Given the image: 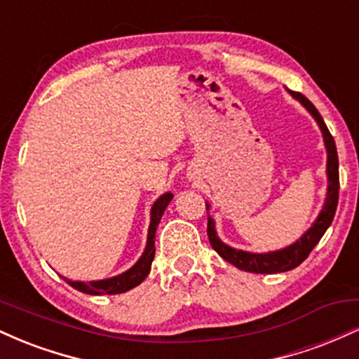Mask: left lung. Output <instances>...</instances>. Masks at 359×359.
<instances>
[{"label":"left lung","mask_w":359,"mask_h":359,"mask_svg":"<svg viewBox=\"0 0 359 359\" xmlns=\"http://www.w3.org/2000/svg\"><path fill=\"white\" fill-rule=\"evenodd\" d=\"M288 94H290L294 100H297L300 104L309 111V114L316 119L317 126H319L320 133H323L325 154H327V163H325L327 191H325L323 209H320L316 221L312 222L311 228H309L297 241L292 243V245H288L282 250L266 251V253H251V251L238 250L226 245V243L221 241V238L217 236L216 221H214L212 216H209L208 212V236L212 248L217 251V255H219L221 258H224L226 262H229L231 265L236 266V269L251 271V273H282V271H288L295 269V266H299L300 263L309 257V253L314 250V246L319 243L320 238L324 236V233L327 231L332 219H334L337 208V196H339V163H337V150L334 138L329 133L327 126H325L319 111L316 109V106L312 104L306 96H302L300 93H294V90H288ZM205 208H208L209 211V209H211V204L205 203Z\"/></svg>","instance_id":"1"}]
</instances>
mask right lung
Returning a JSON list of instances; mask_svg holds the SVG:
<instances>
[{"mask_svg": "<svg viewBox=\"0 0 359 359\" xmlns=\"http://www.w3.org/2000/svg\"><path fill=\"white\" fill-rule=\"evenodd\" d=\"M174 199V194L165 192L155 201L154 205L150 209V226H148V236H147V246L143 250L142 257L138 258V262L135 263L131 269H128L123 273L114 275L111 278H102V280H90V282H74L62 277L69 285L76 288V290L82 292V294L89 295H114V294H123V292L131 290L148 277L151 269V262L155 258V233L156 226H158L160 219H162L163 212H165L167 205L170 204V201Z\"/></svg>", "mask_w": 359, "mask_h": 359, "instance_id": "add662e5", "label": "right lung"}]
</instances>
